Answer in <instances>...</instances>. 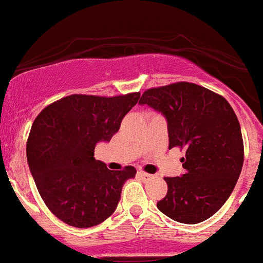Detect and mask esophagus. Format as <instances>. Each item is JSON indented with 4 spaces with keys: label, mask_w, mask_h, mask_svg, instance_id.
<instances>
[{
    "label": "esophagus",
    "mask_w": 263,
    "mask_h": 263,
    "mask_svg": "<svg viewBox=\"0 0 263 263\" xmlns=\"http://www.w3.org/2000/svg\"><path fill=\"white\" fill-rule=\"evenodd\" d=\"M139 176H140V178H141V179H144V180H146V179L153 178V175H151V174L144 173V171H140V173H139Z\"/></svg>",
    "instance_id": "obj_1"
}]
</instances>
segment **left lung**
<instances>
[{"label":"left lung","mask_w":263,"mask_h":263,"mask_svg":"<svg viewBox=\"0 0 263 263\" xmlns=\"http://www.w3.org/2000/svg\"><path fill=\"white\" fill-rule=\"evenodd\" d=\"M139 104L166 118L168 148L185 149L184 174L165 178L168 191L158 210L185 224L209 219L231 196L244 162L234 109L222 96L185 82L145 90Z\"/></svg>","instance_id":"obj_1"}]
</instances>
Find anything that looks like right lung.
<instances>
[{
  "instance_id": "1",
  "label": "right lung",
  "mask_w": 263,
  "mask_h": 263,
  "mask_svg": "<svg viewBox=\"0 0 263 263\" xmlns=\"http://www.w3.org/2000/svg\"><path fill=\"white\" fill-rule=\"evenodd\" d=\"M139 98L140 93L67 96L35 119L27 141L29 171L45 205L62 222L88 228L115 212L123 184L136 168L109 170L95 159V148L110 141Z\"/></svg>"
}]
</instances>
